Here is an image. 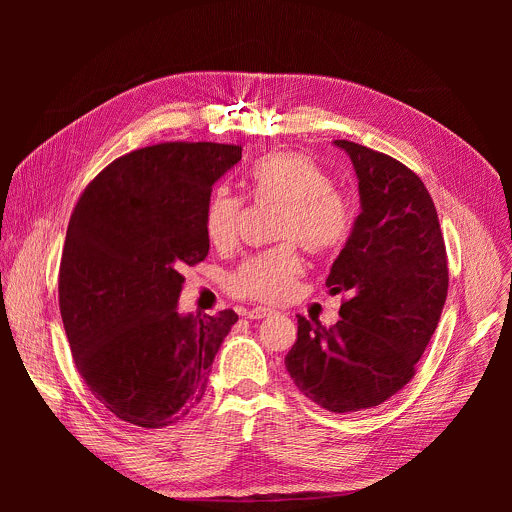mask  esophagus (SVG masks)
I'll return each instance as SVG.
<instances>
[{
    "instance_id": "obj_1",
    "label": "esophagus",
    "mask_w": 512,
    "mask_h": 512,
    "mask_svg": "<svg viewBox=\"0 0 512 512\" xmlns=\"http://www.w3.org/2000/svg\"><path fill=\"white\" fill-rule=\"evenodd\" d=\"M275 314V310H271V308H251V310H247L245 312V316L249 318V320H261V318H269V316H273Z\"/></svg>"
}]
</instances>
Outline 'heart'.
Listing matches in <instances>:
<instances>
[{"instance_id":"b5f03b06","label":"heart","mask_w":512,"mask_h":512,"mask_svg":"<svg viewBox=\"0 0 512 512\" xmlns=\"http://www.w3.org/2000/svg\"><path fill=\"white\" fill-rule=\"evenodd\" d=\"M255 200L283 204L277 239L300 241L310 253L328 255L346 245L354 231V206L334 190L332 176L310 156L300 152H273L255 160L247 170ZM243 198L225 186H216L204 208V231L212 245L227 247L237 237ZM302 271L296 243L249 255L229 275L233 296L283 302L291 296Z\"/></svg>"}]
</instances>
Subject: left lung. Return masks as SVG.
I'll list each match as a JSON object with an SVG mask.
<instances>
[{"instance_id":"obj_1","label":"left lung","mask_w":512,"mask_h":512,"mask_svg":"<svg viewBox=\"0 0 512 512\" xmlns=\"http://www.w3.org/2000/svg\"><path fill=\"white\" fill-rule=\"evenodd\" d=\"M358 178L360 214L326 285L348 300L326 328L298 316L285 356L296 387L332 413L381 405L415 375L448 298L446 243L421 178L395 158L336 139Z\"/></svg>"}]
</instances>
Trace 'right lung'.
I'll use <instances>...</instances> for the list:
<instances>
[{
    "instance_id": "1",
    "label": "right lung",
    "mask_w": 512,
    "mask_h": 512,
    "mask_svg": "<svg viewBox=\"0 0 512 512\" xmlns=\"http://www.w3.org/2000/svg\"><path fill=\"white\" fill-rule=\"evenodd\" d=\"M239 145L170 141L111 162L85 188L60 259L58 306L77 371L119 419L160 429L202 401L239 316L178 314L184 265L206 259L204 208Z\"/></svg>"
}]
</instances>
